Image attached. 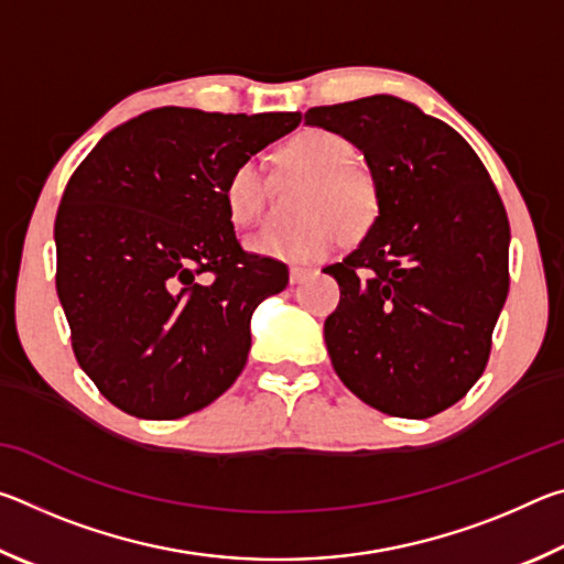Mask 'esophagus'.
I'll use <instances>...</instances> for the list:
<instances>
[{
    "instance_id": "esophagus-1",
    "label": "esophagus",
    "mask_w": 564,
    "mask_h": 564,
    "mask_svg": "<svg viewBox=\"0 0 564 564\" xmlns=\"http://www.w3.org/2000/svg\"><path fill=\"white\" fill-rule=\"evenodd\" d=\"M289 275H291V283H293V285H295V283H303V281L311 275V269H299V265H293Z\"/></svg>"
}]
</instances>
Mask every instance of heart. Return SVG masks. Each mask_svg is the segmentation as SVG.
I'll return each instance as SVG.
<instances>
[{
	"label": "heart",
	"instance_id": "obj_1",
	"mask_svg": "<svg viewBox=\"0 0 564 564\" xmlns=\"http://www.w3.org/2000/svg\"><path fill=\"white\" fill-rule=\"evenodd\" d=\"M285 174L311 178L303 194V224L263 228L246 241V248L263 259L311 265L326 261L343 243V236L358 238L378 216L376 184L366 171L352 166L356 149L348 139L328 129H305L279 151ZM269 202V178L256 159L234 166L224 184L226 214L234 226L259 221Z\"/></svg>",
	"mask_w": 564,
	"mask_h": 564
}]
</instances>
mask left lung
<instances>
[{
	"label": "left lung",
	"instance_id": "8db88e82",
	"mask_svg": "<svg viewBox=\"0 0 564 564\" xmlns=\"http://www.w3.org/2000/svg\"><path fill=\"white\" fill-rule=\"evenodd\" d=\"M305 123L358 147L378 194L366 238L323 269L340 285L323 326L333 368L380 413H441L482 376L508 299L498 188L460 133L390 94L308 109Z\"/></svg>",
	"mask_w": 564,
	"mask_h": 564
}]
</instances>
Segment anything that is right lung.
<instances>
[{
    "instance_id": "right-lung-1",
    "label": "right lung",
    "mask_w": 564,
    "mask_h": 564,
    "mask_svg": "<svg viewBox=\"0 0 564 564\" xmlns=\"http://www.w3.org/2000/svg\"><path fill=\"white\" fill-rule=\"evenodd\" d=\"M299 123V111L151 109L72 174L54 221L56 293L82 370L123 413L184 417L241 376L253 311L289 269L236 241L224 184Z\"/></svg>"
}]
</instances>
